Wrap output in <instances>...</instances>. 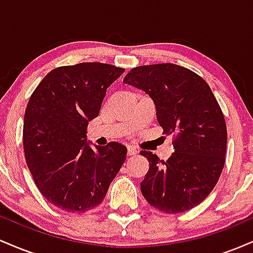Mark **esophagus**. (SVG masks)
Returning <instances> with one entry per match:
<instances>
[{
	"label": "esophagus",
	"mask_w": 253,
	"mask_h": 253,
	"mask_svg": "<svg viewBox=\"0 0 253 253\" xmlns=\"http://www.w3.org/2000/svg\"><path fill=\"white\" fill-rule=\"evenodd\" d=\"M136 153H138V151H136V149H134V147L132 146L127 147V156H135Z\"/></svg>",
	"instance_id": "esophagus-1"
}]
</instances>
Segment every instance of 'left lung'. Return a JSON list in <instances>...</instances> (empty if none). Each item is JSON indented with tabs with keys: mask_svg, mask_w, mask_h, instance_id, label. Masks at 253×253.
Segmentation results:
<instances>
[{
	"mask_svg": "<svg viewBox=\"0 0 253 253\" xmlns=\"http://www.w3.org/2000/svg\"><path fill=\"white\" fill-rule=\"evenodd\" d=\"M124 83L152 98L163 133L175 136L167 162L140 152L150 164L141 194L165 213L191 210L214 189L225 164L227 129L210 85L189 69L170 63L132 69Z\"/></svg>",
	"mask_w": 253,
	"mask_h": 253,
	"instance_id": "obj_1",
	"label": "left lung"
}]
</instances>
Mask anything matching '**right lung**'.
<instances>
[{
    "label": "right lung",
    "instance_id": "1",
    "mask_svg": "<svg viewBox=\"0 0 253 253\" xmlns=\"http://www.w3.org/2000/svg\"><path fill=\"white\" fill-rule=\"evenodd\" d=\"M124 71L103 63L60 66L43 77L28 101L26 162L42 196L60 210L84 213L97 207L126 161L124 145L91 147L86 138L107 88Z\"/></svg>",
    "mask_w": 253,
    "mask_h": 253
}]
</instances>
